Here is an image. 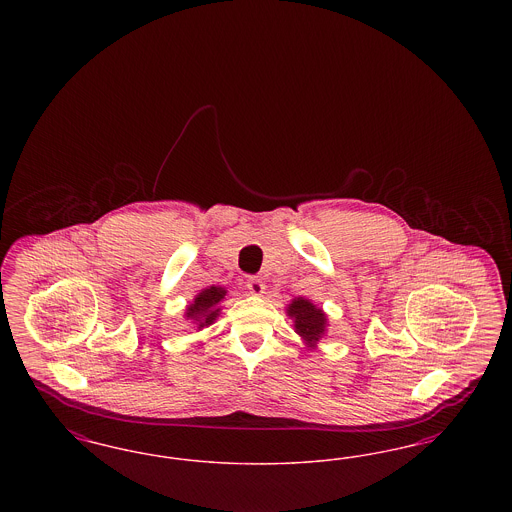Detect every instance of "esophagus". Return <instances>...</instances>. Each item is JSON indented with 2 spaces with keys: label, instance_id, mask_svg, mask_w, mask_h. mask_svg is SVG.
Returning <instances> with one entry per match:
<instances>
[{
  "label": "esophagus",
  "instance_id": "obj_1",
  "mask_svg": "<svg viewBox=\"0 0 512 512\" xmlns=\"http://www.w3.org/2000/svg\"><path fill=\"white\" fill-rule=\"evenodd\" d=\"M245 288L251 295H263L265 293V282L259 276H247Z\"/></svg>",
  "mask_w": 512,
  "mask_h": 512
}]
</instances>
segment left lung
I'll list each match as a JSON object with an SVG mask.
<instances>
[{
	"label": "left lung",
	"mask_w": 512,
	"mask_h": 512,
	"mask_svg": "<svg viewBox=\"0 0 512 512\" xmlns=\"http://www.w3.org/2000/svg\"><path fill=\"white\" fill-rule=\"evenodd\" d=\"M288 317L293 320L295 332L301 336L309 347H315L318 340L326 334L328 318L322 309H318L315 303H311L305 297H295L286 309Z\"/></svg>",
	"instance_id": "obj_1"
}]
</instances>
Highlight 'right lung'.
I'll list each match as a JSON object with an SVG mask.
<instances>
[{
  "label": "right lung",
  "mask_w": 512,
  "mask_h": 512,
  "mask_svg": "<svg viewBox=\"0 0 512 512\" xmlns=\"http://www.w3.org/2000/svg\"><path fill=\"white\" fill-rule=\"evenodd\" d=\"M226 290L220 286H209L195 295L192 305L186 307V320H192L197 330L213 324L220 313V301Z\"/></svg>",
  "instance_id": "obj_1"
}]
</instances>
